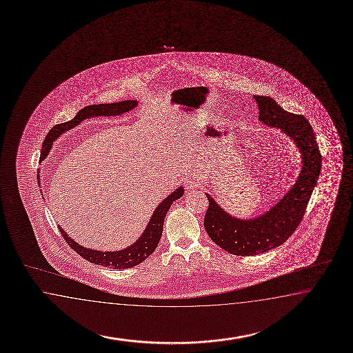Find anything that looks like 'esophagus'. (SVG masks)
I'll return each mask as SVG.
<instances>
[{"label": "esophagus", "mask_w": 353, "mask_h": 353, "mask_svg": "<svg viewBox=\"0 0 353 353\" xmlns=\"http://www.w3.org/2000/svg\"><path fill=\"white\" fill-rule=\"evenodd\" d=\"M199 188V182L194 180V179H188V180L185 181V188H186L188 191L195 190V188Z\"/></svg>", "instance_id": "esophagus-1"}]
</instances>
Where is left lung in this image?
Masks as SVG:
<instances>
[{
	"mask_svg": "<svg viewBox=\"0 0 353 353\" xmlns=\"http://www.w3.org/2000/svg\"><path fill=\"white\" fill-rule=\"evenodd\" d=\"M254 100L259 103V120L265 125L280 129L296 144L301 154V171L279 203L252 219L232 216L206 194L209 208L205 214V229L214 243L235 256L259 254L288 241L305 214L321 168V152L309 121L282 109L272 97L254 96Z\"/></svg>",
	"mask_w": 353,
	"mask_h": 353,
	"instance_id": "obj_1",
	"label": "left lung"
}]
</instances>
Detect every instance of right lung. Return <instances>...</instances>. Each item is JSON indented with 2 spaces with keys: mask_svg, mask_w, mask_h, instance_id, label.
Returning a JSON list of instances; mask_svg holds the SVG:
<instances>
[{
  "mask_svg": "<svg viewBox=\"0 0 353 353\" xmlns=\"http://www.w3.org/2000/svg\"><path fill=\"white\" fill-rule=\"evenodd\" d=\"M137 106H138L137 100H125V101L114 102V103L90 105V106L79 110L77 115L70 121L58 124L50 129V132L47 134V137L44 139L43 147H41L40 161L47 158L48 153L52 148L55 139H58L64 132L79 125V123L83 121L85 119L94 118V117H118L124 112L132 111ZM182 195H183V188H179L177 190H174L171 195L167 196L165 200L158 205L154 212L152 214V218L149 220L143 234L137 239V242L129 245L128 248L120 250V251L102 252L90 250L86 247L79 245L76 241H73L71 236H68V234L63 230L62 228L59 227V230L72 250L77 252L81 257L90 261L91 263L99 265V266L110 267L114 270L130 268V267L139 265L144 259H148L149 256L157 248L159 239L162 236V232H163L165 214L171 208L173 201L180 199Z\"/></svg>",
  "mask_w": 353,
  "mask_h": 353,
  "instance_id": "add662e5",
  "label": "right lung"
}]
</instances>
